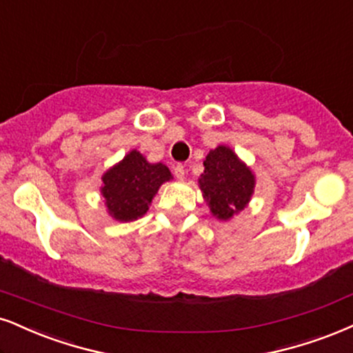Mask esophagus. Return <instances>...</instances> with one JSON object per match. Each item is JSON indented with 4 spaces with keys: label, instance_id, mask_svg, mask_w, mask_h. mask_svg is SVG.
Returning a JSON list of instances; mask_svg holds the SVG:
<instances>
[{
    "label": "esophagus",
    "instance_id": "esophagus-1",
    "mask_svg": "<svg viewBox=\"0 0 353 353\" xmlns=\"http://www.w3.org/2000/svg\"><path fill=\"white\" fill-rule=\"evenodd\" d=\"M173 172H175V176L178 178V180H183L185 178V167L181 163H178L175 168H173Z\"/></svg>",
    "mask_w": 353,
    "mask_h": 353
}]
</instances>
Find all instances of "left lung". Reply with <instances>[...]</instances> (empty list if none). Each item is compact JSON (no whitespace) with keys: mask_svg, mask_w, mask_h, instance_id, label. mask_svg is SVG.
Instances as JSON below:
<instances>
[{"mask_svg":"<svg viewBox=\"0 0 353 353\" xmlns=\"http://www.w3.org/2000/svg\"><path fill=\"white\" fill-rule=\"evenodd\" d=\"M254 185L250 170L228 147L221 145L208 154L199 186L217 219H230L242 211L254 193Z\"/></svg>","mask_w":353,"mask_h":353,"instance_id":"obj_1","label":"left lung"}]
</instances>
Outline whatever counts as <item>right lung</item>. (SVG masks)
I'll return each mask as SVG.
<instances>
[{
    "label": "right lung",
    "instance_id": "1",
    "mask_svg": "<svg viewBox=\"0 0 353 353\" xmlns=\"http://www.w3.org/2000/svg\"><path fill=\"white\" fill-rule=\"evenodd\" d=\"M170 178L172 173L163 163H149L141 152L132 150L103 176L101 193L110 214L117 221L143 216L160 185Z\"/></svg>",
    "mask_w": 353,
    "mask_h": 353
}]
</instances>
